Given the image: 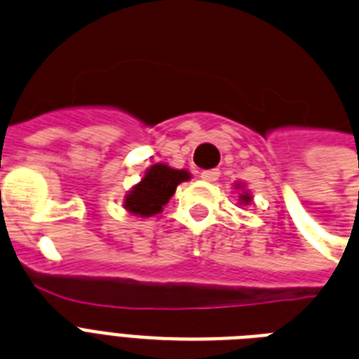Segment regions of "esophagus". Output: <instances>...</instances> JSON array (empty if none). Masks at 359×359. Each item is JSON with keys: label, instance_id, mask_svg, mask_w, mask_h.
<instances>
[{"label": "esophagus", "instance_id": "esophagus-1", "mask_svg": "<svg viewBox=\"0 0 359 359\" xmlns=\"http://www.w3.org/2000/svg\"><path fill=\"white\" fill-rule=\"evenodd\" d=\"M219 174H221L219 170H204L200 174V177H202L204 182H217Z\"/></svg>", "mask_w": 359, "mask_h": 359}]
</instances>
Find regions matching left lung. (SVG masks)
Segmentation results:
<instances>
[{"mask_svg": "<svg viewBox=\"0 0 359 359\" xmlns=\"http://www.w3.org/2000/svg\"><path fill=\"white\" fill-rule=\"evenodd\" d=\"M243 200H245V202H249V196H243Z\"/></svg>", "mask_w": 359, "mask_h": 359, "instance_id": "left-lung-1", "label": "left lung"}]
</instances>
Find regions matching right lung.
<instances>
[{
    "label": "right lung",
    "instance_id": "right-lung-1",
    "mask_svg": "<svg viewBox=\"0 0 359 359\" xmlns=\"http://www.w3.org/2000/svg\"><path fill=\"white\" fill-rule=\"evenodd\" d=\"M189 172L176 170L166 165H154L146 172V176L125 200V208L142 217H149L163 210V205L170 200L176 187L189 180Z\"/></svg>",
    "mask_w": 359,
    "mask_h": 359
}]
</instances>
